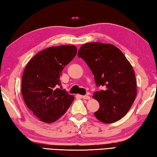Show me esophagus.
I'll return each mask as SVG.
<instances>
[{"label": "esophagus", "mask_w": 157, "mask_h": 157, "mask_svg": "<svg viewBox=\"0 0 157 157\" xmlns=\"http://www.w3.org/2000/svg\"><path fill=\"white\" fill-rule=\"evenodd\" d=\"M81 98H83V99H85V100H89L90 99V96L88 95H81Z\"/></svg>", "instance_id": "obj_1"}]
</instances>
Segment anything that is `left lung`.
Here are the masks:
<instances>
[{"mask_svg":"<svg viewBox=\"0 0 157 157\" xmlns=\"http://www.w3.org/2000/svg\"><path fill=\"white\" fill-rule=\"evenodd\" d=\"M78 56L91 69L96 86L105 88L93 96L100 104L95 116L105 123L121 120L136 96V81L131 63L115 46L98 42L82 45Z\"/></svg>","mask_w":157,"mask_h":157,"instance_id":"left-lung-1","label":"left lung"}]
</instances>
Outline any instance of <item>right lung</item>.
I'll use <instances>...</instances> for the list:
<instances>
[{"label": "right lung", "mask_w": 157, "mask_h": 157, "mask_svg": "<svg viewBox=\"0 0 157 157\" xmlns=\"http://www.w3.org/2000/svg\"><path fill=\"white\" fill-rule=\"evenodd\" d=\"M77 51L76 46L71 45L50 47L37 53L26 66L21 93L26 106L41 121H56L73 102V95L59 86L63 68Z\"/></svg>", "instance_id": "obj_1"}]
</instances>
